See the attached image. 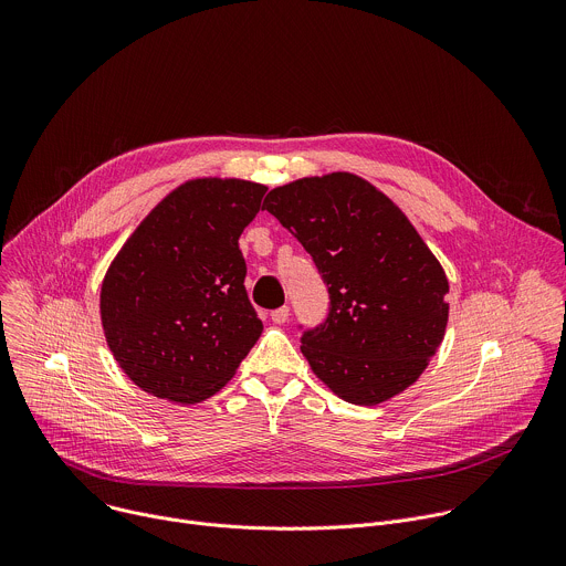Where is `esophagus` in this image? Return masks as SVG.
Instances as JSON below:
<instances>
[{"label":"esophagus","instance_id":"esophagus-1","mask_svg":"<svg viewBox=\"0 0 566 566\" xmlns=\"http://www.w3.org/2000/svg\"><path fill=\"white\" fill-rule=\"evenodd\" d=\"M271 319L275 322V325H284V322L289 319V306H280V308L271 311Z\"/></svg>","mask_w":566,"mask_h":566}]
</instances>
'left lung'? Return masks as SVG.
I'll list each match as a JSON object with an SVG mask.
<instances>
[{
	"mask_svg": "<svg viewBox=\"0 0 566 566\" xmlns=\"http://www.w3.org/2000/svg\"><path fill=\"white\" fill-rule=\"evenodd\" d=\"M264 208L304 247L329 293L325 322L297 327L315 376L356 406L410 387L443 340L448 280L408 217L345 172L275 188Z\"/></svg>",
	"mask_w": 566,
	"mask_h": 566,
	"instance_id": "obj_1",
	"label": "left lung"
}]
</instances>
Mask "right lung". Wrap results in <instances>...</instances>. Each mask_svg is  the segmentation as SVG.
<instances>
[{
	"instance_id": "add662e5",
	"label": "right lung",
	"mask_w": 566,
	"mask_h": 566,
	"mask_svg": "<svg viewBox=\"0 0 566 566\" xmlns=\"http://www.w3.org/2000/svg\"><path fill=\"white\" fill-rule=\"evenodd\" d=\"M264 192L237 179L190 181L143 219L109 266L101 291L107 345L140 389L199 402L262 336L239 234Z\"/></svg>"
}]
</instances>
